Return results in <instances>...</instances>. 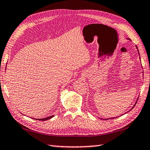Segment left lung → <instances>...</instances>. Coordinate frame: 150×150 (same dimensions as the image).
Instances as JSON below:
<instances>
[{"mask_svg":"<svg viewBox=\"0 0 150 150\" xmlns=\"http://www.w3.org/2000/svg\"><path fill=\"white\" fill-rule=\"evenodd\" d=\"M137 49H138V48H137ZM138 51H139V50H138ZM137 100H138V99H137ZM136 103H137V102H136ZM136 103H135V104H134V106H135V105H136ZM109 119H110V118H109ZM110 119H112V118H110ZM105 120H107L108 119H105Z\"/></svg>","mask_w":150,"mask_h":150,"instance_id":"8db88e82","label":"left lung"}]
</instances>
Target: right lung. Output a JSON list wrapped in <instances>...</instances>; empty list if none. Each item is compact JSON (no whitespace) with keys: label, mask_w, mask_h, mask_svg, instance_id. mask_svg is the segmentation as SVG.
Returning a JSON list of instances; mask_svg holds the SVG:
<instances>
[{"label":"right lung","mask_w":150,"mask_h":150,"mask_svg":"<svg viewBox=\"0 0 150 150\" xmlns=\"http://www.w3.org/2000/svg\"><path fill=\"white\" fill-rule=\"evenodd\" d=\"M54 116V115H52V116H49V117H47V118H43V119H37V120H41V121H45V120H49V119H51V118H52V117Z\"/></svg>","instance_id":"add662e5"}]
</instances>
